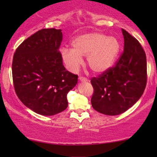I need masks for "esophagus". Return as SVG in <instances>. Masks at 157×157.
I'll return each instance as SVG.
<instances>
[{"label":"esophagus","mask_w":157,"mask_h":157,"mask_svg":"<svg viewBox=\"0 0 157 157\" xmlns=\"http://www.w3.org/2000/svg\"><path fill=\"white\" fill-rule=\"evenodd\" d=\"M79 80L81 81V82H88V81H89V80H88L86 77H79Z\"/></svg>","instance_id":"esophagus-1"}]
</instances>
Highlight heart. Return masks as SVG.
Wrapping results in <instances>:
<instances>
[{
  "mask_svg": "<svg viewBox=\"0 0 157 157\" xmlns=\"http://www.w3.org/2000/svg\"><path fill=\"white\" fill-rule=\"evenodd\" d=\"M72 48L61 49V57L71 71L78 69L86 56V63L94 73H103L112 66L120 50L117 37L101 32H90L77 36L71 41Z\"/></svg>",
  "mask_w": 157,
  "mask_h": 157,
  "instance_id": "b5f03b06",
  "label": "heart"
}]
</instances>
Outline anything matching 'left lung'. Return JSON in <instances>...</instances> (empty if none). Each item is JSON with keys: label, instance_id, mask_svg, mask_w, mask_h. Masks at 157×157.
Here are the masks:
<instances>
[{"label": "left lung", "instance_id": "obj_1", "mask_svg": "<svg viewBox=\"0 0 157 157\" xmlns=\"http://www.w3.org/2000/svg\"><path fill=\"white\" fill-rule=\"evenodd\" d=\"M124 51L116 65L97 77H93L91 105L105 115L125 112L138 101L147 82L145 52L135 37L122 29Z\"/></svg>", "mask_w": 157, "mask_h": 157}]
</instances>
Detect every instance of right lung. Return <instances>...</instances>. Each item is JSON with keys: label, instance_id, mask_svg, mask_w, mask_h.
Segmentation results:
<instances>
[{"label": "right lung", "instance_id": "right-lung-1", "mask_svg": "<svg viewBox=\"0 0 157 157\" xmlns=\"http://www.w3.org/2000/svg\"><path fill=\"white\" fill-rule=\"evenodd\" d=\"M61 31L52 28L35 32L17 48L12 60L16 94L27 108L44 116L64 111L67 94L77 83L78 76L63 65Z\"/></svg>", "mask_w": 157, "mask_h": 157}]
</instances>
